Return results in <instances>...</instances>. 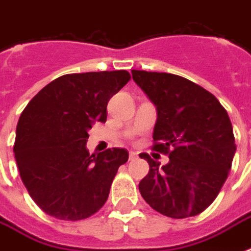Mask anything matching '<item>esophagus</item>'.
<instances>
[{"label": "esophagus", "mask_w": 251, "mask_h": 251, "mask_svg": "<svg viewBox=\"0 0 251 251\" xmlns=\"http://www.w3.org/2000/svg\"><path fill=\"white\" fill-rule=\"evenodd\" d=\"M129 157H130V160H135L138 157V153L137 152H134V151H130L129 152Z\"/></svg>", "instance_id": "obj_1"}]
</instances>
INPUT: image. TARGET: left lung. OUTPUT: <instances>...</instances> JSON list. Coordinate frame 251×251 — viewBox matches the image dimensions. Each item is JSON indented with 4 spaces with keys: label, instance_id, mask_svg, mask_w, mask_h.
Instances as JSON below:
<instances>
[{
    "label": "left lung",
    "instance_id": "obj_1",
    "mask_svg": "<svg viewBox=\"0 0 251 251\" xmlns=\"http://www.w3.org/2000/svg\"><path fill=\"white\" fill-rule=\"evenodd\" d=\"M134 82L156 105L152 150L169 156L150 165L139 182L153 210L172 219L201 214L214 202L229 175L236 143L224 106L214 95L183 76L131 70Z\"/></svg>",
    "mask_w": 251,
    "mask_h": 251
}]
</instances>
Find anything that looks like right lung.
Wrapping results in <instances>:
<instances>
[{"label": "right lung", "instance_id": "add662e5", "mask_svg": "<svg viewBox=\"0 0 251 251\" xmlns=\"http://www.w3.org/2000/svg\"><path fill=\"white\" fill-rule=\"evenodd\" d=\"M126 70L66 74L37 92L22 112L14 153L33 202L45 214L76 222L98 212L129 152L87 151L88 130L106 121V105L130 80Z\"/></svg>", "mask_w": 251, "mask_h": 251}]
</instances>
